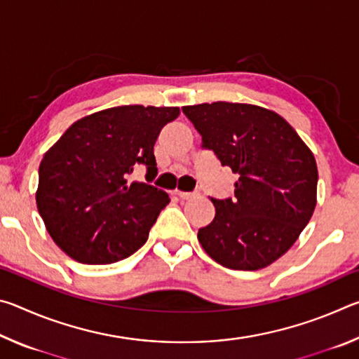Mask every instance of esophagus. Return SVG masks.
I'll return each mask as SVG.
<instances>
[{
	"mask_svg": "<svg viewBox=\"0 0 359 359\" xmlns=\"http://www.w3.org/2000/svg\"><path fill=\"white\" fill-rule=\"evenodd\" d=\"M175 194H177V196L180 198V199H191V198H194L196 196V191H175Z\"/></svg>",
	"mask_w": 359,
	"mask_h": 359,
	"instance_id": "esophagus-1",
	"label": "esophagus"
}]
</instances>
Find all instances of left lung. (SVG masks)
Here are the masks:
<instances>
[{
  "label": "left lung",
  "instance_id": "obj_1",
  "mask_svg": "<svg viewBox=\"0 0 359 359\" xmlns=\"http://www.w3.org/2000/svg\"><path fill=\"white\" fill-rule=\"evenodd\" d=\"M182 111L203 149L239 175L234 198H210L215 218L198 231L199 242L228 269H263L290 250L313 214V154L287 120L264 107L218 101Z\"/></svg>",
  "mask_w": 359,
  "mask_h": 359
}]
</instances>
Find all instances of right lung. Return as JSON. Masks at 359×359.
I'll return each mask as SVG.
<instances>
[{"label":"right lung","mask_w":359,"mask_h":359,"mask_svg":"<svg viewBox=\"0 0 359 359\" xmlns=\"http://www.w3.org/2000/svg\"><path fill=\"white\" fill-rule=\"evenodd\" d=\"M179 107L120 106L77 120L39 165L36 204L55 244L82 264L128 258L149 238L168 193L133 182L156 174L154 145Z\"/></svg>","instance_id":"1"}]
</instances>
